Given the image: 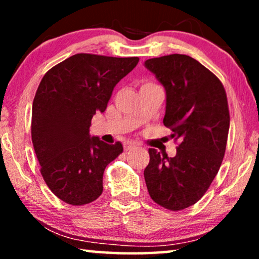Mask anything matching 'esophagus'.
Instances as JSON below:
<instances>
[{
    "label": "esophagus",
    "instance_id": "esophagus-1",
    "mask_svg": "<svg viewBox=\"0 0 259 259\" xmlns=\"http://www.w3.org/2000/svg\"><path fill=\"white\" fill-rule=\"evenodd\" d=\"M136 147L137 144L132 143V141H126V143H123V148H125V151H132Z\"/></svg>",
    "mask_w": 259,
    "mask_h": 259
}]
</instances>
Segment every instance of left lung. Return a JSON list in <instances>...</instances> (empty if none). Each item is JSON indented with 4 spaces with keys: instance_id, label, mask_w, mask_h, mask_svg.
Masks as SVG:
<instances>
[{
    "instance_id": "left-lung-1",
    "label": "left lung",
    "mask_w": 259,
    "mask_h": 259,
    "mask_svg": "<svg viewBox=\"0 0 259 259\" xmlns=\"http://www.w3.org/2000/svg\"><path fill=\"white\" fill-rule=\"evenodd\" d=\"M145 67L165 88L164 125L179 140L172 158L148 150L145 182L153 201L180 211L204 196L221 167L230 127L228 98L221 80L189 55L148 59Z\"/></svg>"
}]
</instances>
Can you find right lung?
<instances>
[{
  "label": "right lung",
  "mask_w": 259,
  "mask_h": 259,
  "mask_svg": "<svg viewBox=\"0 0 259 259\" xmlns=\"http://www.w3.org/2000/svg\"><path fill=\"white\" fill-rule=\"evenodd\" d=\"M139 58L75 54L48 70L35 94L31 141L41 175L59 199L84 205L102 193L106 166L123 148L90 136L94 114L104 113L115 84Z\"/></svg>",
  "instance_id": "right-lung-1"
}]
</instances>
